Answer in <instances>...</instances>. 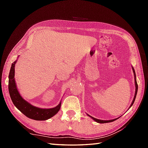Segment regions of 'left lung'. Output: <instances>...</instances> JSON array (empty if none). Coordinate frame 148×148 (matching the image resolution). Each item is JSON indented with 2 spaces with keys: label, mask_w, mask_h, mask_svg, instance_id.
Listing matches in <instances>:
<instances>
[{
  "label": "left lung",
  "mask_w": 148,
  "mask_h": 148,
  "mask_svg": "<svg viewBox=\"0 0 148 148\" xmlns=\"http://www.w3.org/2000/svg\"><path fill=\"white\" fill-rule=\"evenodd\" d=\"M132 70H133V72H134V80H135V86H136V92H135V95H134V99L132 100V102L131 105L130 106V108L133 105V103L135 101V100H136V95H137V90H138V85H137V81H136V72H135V70L133 67H132ZM88 116H89V117H90L92 119H93L94 121H95L97 123H109V122H112L114 121L115 120H116V119H118L119 118H116V119H111V120H102V119H97V118H95L92 117V116H91L90 115L86 114Z\"/></svg>",
  "instance_id": "obj_1"
}]
</instances>
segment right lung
<instances>
[{
  "mask_svg": "<svg viewBox=\"0 0 148 148\" xmlns=\"http://www.w3.org/2000/svg\"><path fill=\"white\" fill-rule=\"evenodd\" d=\"M16 62L17 60L12 64L9 74L8 88L12 103H14L16 108L24 115L30 119H34V120L43 121L52 118L60 109L62 101H60L59 104L55 108L49 109L37 108L26 101L20 95L17 88L16 84L14 78V67Z\"/></svg>",
  "mask_w": 148,
  "mask_h": 148,
  "instance_id": "add662e5",
  "label": "right lung"
}]
</instances>
